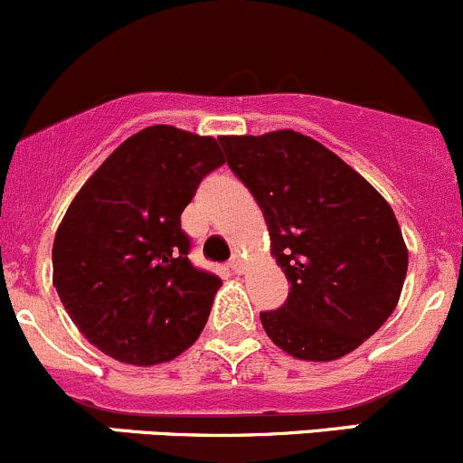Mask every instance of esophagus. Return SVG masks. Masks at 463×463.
<instances>
[{"label":"esophagus","instance_id":"esophagus-1","mask_svg":"<svg viewBox=\"0 0 463 463\" xmlns=\"http://www.w3.org/2000/svg\"><path fill=\"white\" fill-rule=\"evenodd\" d=\"M227 267H230L233 274H241V271H242V260L241 259H232L230 265H227Z\"/></svg>","mask_w":463,"mask_h":463}]
</instances>
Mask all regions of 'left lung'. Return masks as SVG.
Segmentation results:
<instances>
[{
    "mask_svg": "<svg viewBox=\"0 0 463 463\" xmlns=\"http://www.w3.org/2000/svg\"><path fill=\"white\" fill-rule=\"evenodd\" d=\"M227 165L263 212L289 297L260 312L267 336L303 361L350 354L402 297L408 247L392 207L336 154L283 128L222 136Z\"/></svg>",
    "mask_w": 463,
    "mask_h": 463,
    "instance_id": "obj_1",
    "label": "left lung"
}]
</instances>
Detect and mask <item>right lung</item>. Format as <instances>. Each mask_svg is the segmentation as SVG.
<instances>
[{"mask_svg": "<svg viewBox=\"0 0 463 463\" xmlns=\"http://www.w3.org/2000/svg\"><path fill=\"white\" fill-rule=\"evenodd\" d=\"M221 165L213 137L146 127L99 165L66 209L53 285L71 321L111 359L165 364L203 332L222 280L192 265L180 216Z\"/></svg>", "mask_w": 463, "mask_h": 463, "instance_id": "obj_1", "label": "right lung"}]
</instances>
